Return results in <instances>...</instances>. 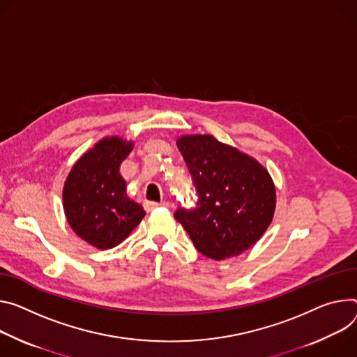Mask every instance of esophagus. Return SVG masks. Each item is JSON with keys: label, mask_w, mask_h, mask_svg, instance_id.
Instances as JSON below:
<instances>
[{"label": "esophagus", "mask_w": 357, "mask_h": 357, "mask_svg": "<svg viewBox=\"0 0 357 357\" xmlns=\"http://www.w3.org/2000/svg\"><path fill=\"white\" fill-rule=\"evenodd\" d=\"M168 205H169L168 202H151V201H146V202L144 204L146 212H151V211H153V209H156V208H160V206L168 208Z\"/></svg>", "instance_id": "esophagus-1"}]
</instances>
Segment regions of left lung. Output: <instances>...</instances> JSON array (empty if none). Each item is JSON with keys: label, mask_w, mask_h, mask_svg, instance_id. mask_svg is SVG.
Returning a JSON list of instances; mask_svg holds the SVG:
<instances>
[{"label": "left lung", "mask_w": 357, "mask_h": 357, "mask_svg": "<svg viewBox=\"0 0 357 357\" xmlns=\"http://www.w3.org/2000/svg\"><path fill=\"white\" fill-rule=\"evenodd\" d=\"M198 195L197 205L174 216L195 248L220 261L259 241L272 222L276 195L269 174L257 162L211 135L178 139Z\"/></svg>", "instance_id": "obj_1"}]
</instances>
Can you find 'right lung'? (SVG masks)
Returning <instances> with one entry per match:
<instances>
[{"label":"right lung","instance_id":"obj_1","mask_svg":"<svg viewBox=\"0 0 357 357\" xmlns=\"http://www.w3.org/2000/svg\"><path fill=\"white\" fill-rule=\"evenodd\" d=\"M132 142L112 137L100 141L71 169L63 186V209L73 231L89 245L111 249L121 243L145 216L141 205L126 197L119 175Z\"/></svg>","mask_w":357,"mask_h":357}]
</instances>
